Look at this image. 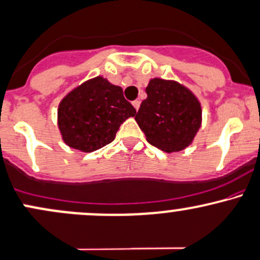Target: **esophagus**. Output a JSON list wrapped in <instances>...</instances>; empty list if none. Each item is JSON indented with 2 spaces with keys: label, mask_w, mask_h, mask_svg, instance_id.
Listing matches in <instances>:
<instances>
[{
  "label": "esophagus",
  "mask_w": 260,
  "mask_h": 260,
  "mask_svg": "<svg viewBox=\"0 0 260 260\" xmlns=\"http://www.w3.org/2000/svg\"><path fill=\"white\" fill-rule=\"evenodd\" d=\"M132 105H133V107L136 108V111H138V110H139V106H141V101H138V100H136V101L132 102Z\"/></svg>",
  "instance_id": "esophagus-1"
}]
</instances>
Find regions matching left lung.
Masks as SVG:
<instances>
[{
	"label": "left lung",
	"instance_id": "left-lung-1",
	"mask_svg": "<svg viewBox=\"0 0 260 260\" xmlns=\"http://www.w3.org/2000/svg\"><path fill=\"white\" fill-rule=\"evenodd\" d=\"M145 92L136 121L148 143L165 153L192 144L202 123V107L195 93L175 80L161 78L150 79Z\"/></svg>",
	"mask_w": 260,
	"mask_h": 260
}]
</instances>
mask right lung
Returning <instances> with one entry per match:
<instances>
[{"mask_svg":"<svg viewBox=\"0 0 260 260\" xmlns=\"http://www.w3.org/2000/svg\"><path fill=\"white\" fill-rule=\"evenodd\" d=\"M136 108L124 99L121 86L104 76L88 79L74 87L58 106V128L68 147L91 153L115 139Z\"/></svg>","mask_w":260,"mask_h":260,"instance_id":"1","label":"right lung"}]
</instances>
